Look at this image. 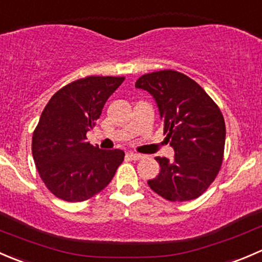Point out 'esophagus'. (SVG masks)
<instances>
[{
    "label": "esophagus",
    "instance_id": "1",
    "mask_svg": "<svg viewBox=\"0 0 262 262\" xmlns=\"http://www.w3.org/2000/svg\"><path fill=\"white\" fill-rule=\"evenodd\" d=\"M126 156H128L130 160H134V161H138V160H141L142 157H143V156L139 155V153H134V152H128V155H126Z\"/></svg>",
    "mask_w": 262,
    "mask_h": 262
}]
</instances>
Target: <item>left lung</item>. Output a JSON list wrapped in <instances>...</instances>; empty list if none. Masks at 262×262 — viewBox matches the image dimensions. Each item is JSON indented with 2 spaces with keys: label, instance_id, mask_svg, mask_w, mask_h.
Wrapping results in <instances>:
<instances>
[{
  "label": "left lung",
  "instance_id": "obj_1",
  "mask_svg": "<svg viewBox=\"0 0 262 262\" xmlns=\"http://www.w3.org/2000/svg\"><path fill=\"white\" fill-rule=\"evenodd\" d=\"M136 87L153 96L166 139L175 150L172 160L156 157L161 170L148 185L170 202L196 199L223 161L226 124L221 110L196 82L176 71L148 73Z\"/></svg>",
  "mask_w": 262,
  "mask_h": 262
}]
</instances>
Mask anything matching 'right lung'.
Listing matches in <instances>:
<instances>
[{"mask_svg": "<svg viewBox=\"0 0 262 262\" xmlns=\"http://www.w3.org/2000/svg\"><path fill=\"white\" fill-rule=\"evenodd\" d=\"M124 77L90 76L55 92L33 134L34 162L50 191L66 202H83L107 186L124 160L121 149L87 142L105 102Z\"/></svg>", "mask_w": 262, "mask_h": 262, "instance_id": "right-lung-1", "label": "right lung"}]
</instances>
